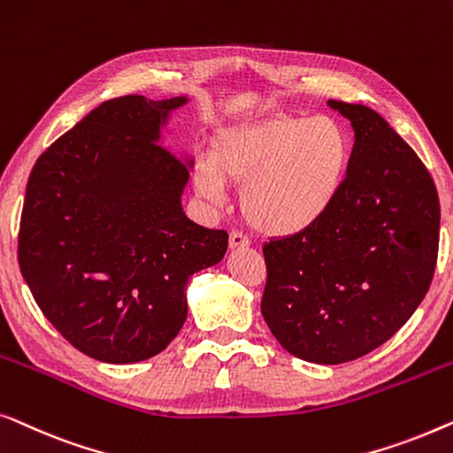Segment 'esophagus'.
Here are the masks:
<instances>
[{
  "instance_id": "34e87169",
  "label": "esophagus",
  "mask_w": 453,
  "mask_h": 453,
  "mask_svg": "<svg viewBox=\"0 0 453 453\" xmlns=\"http://www.w3.org/2000/svg\"><path fill=\"white\" fill-rule=\"evenodd\" d=\"M250 246V240L246 238L242 232H229V248H248Z\"/></svg>"
}]
</instances>
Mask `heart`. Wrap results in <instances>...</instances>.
<instances>
[{"label":"heart","instance_id":"heart-1","mask_svg":"<svg viewBox=\"0 0 453 453\" xmlns=\"http://www.w3.org/2000/svg\"><path fill=\"white\" fill-rule=\"evenodd\" d=\"M349 157L351 145L336 120L273 114L219 131L209 160L195 165V187L203 199L221 201L226 182L238 184L248 226L283 238L328 213Z\"/></svg>","mask_w":453,"mask_h":453}]
</instances>
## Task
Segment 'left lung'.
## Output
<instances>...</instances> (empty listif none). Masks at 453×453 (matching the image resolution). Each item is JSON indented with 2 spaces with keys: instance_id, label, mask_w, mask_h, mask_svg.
Masks as SVG:
<instances>
[{
  "instance_id": "8db88e82",
  "label": "left lung",
  "mask_w": 453,
  "mask_h": 453,
  "mask_svg": "<svg viewBox=\"0 0 453 453\" xmlns=\"http://www.w3.org/2000/svg\"><path fill=\"white\" fill-rule=\"evenodd\" d=\"M328 104L355 131L345 182L316 226L265 244L260 311L285 351L336 365L384 345L423 302L437 265L439 196L378 112Z\"/></svg>"
}]
</instances>
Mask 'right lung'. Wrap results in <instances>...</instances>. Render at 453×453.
I'll return each instance as SVG.
<instances>
[{"label":"right lung","instance_id":"right-lung-1","mask_svg":"<svg viewBox=\"0 0 453 453\" xmlns=\"http://www.w3.org/2000/svg\"><path fill=\"white\" fill-rule=\"evenodd\" d=\"M187 98L102 102L38 157L18 263L44 318L92 359L162 353L187 320V281L218 265L227 232L182 211L188 165L160 143Z\"/></svg>","mask_w":453,"mask_h":453}]
</instances>
